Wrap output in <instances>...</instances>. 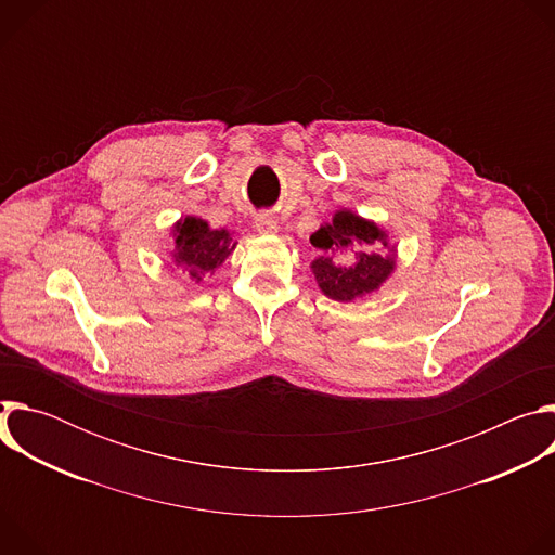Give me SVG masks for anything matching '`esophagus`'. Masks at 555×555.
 <instances>
[{"instance_id":"34e87169","label":"esophagus","mask_w":555,"mask_h":555,"mask_svg":"<svg viewBox=\"0 0 555 555\" xmlns=\"http://www.w3.org/2000/svg\"><path fill=\"white\" fill-rule=\"evenodd\" d=\"M255 228H257L261 234H274V232L279 230L276 219H274L270 212H261V215H257V219H255Z\"/></svg>"}]
</instances>
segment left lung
Returning <instances> with one entry per match:
<instances>
[{
	"instance_id": "left-lung-1",
	"label": "left lung",
	"mask_w": 555,
	"mask_h": 555,
	"mask_svg": "<svg viewBox=\"0 0 555 555\" xmlns=\"http://www.w3.org/2000/svg\"><path fill=\"white\" fill-rule=\"evenodd\" d=\"M386 232L371 219L356 215L349 208L334 212L330 223L315 230L309 242L315 248L311 272L321 292L338 302H353L371 292H377L395 272L398 248L388 246ZM377 241L385 250L373 254L370 246ZM351 256V264H340L337 259Z\"/></svg>"
}]
</instances>
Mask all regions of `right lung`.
Returning a JSON list of instances; mask_svg holds the SVG:
<instances>
[{
    "instance_id": "1",
    "label": "right lung",
    "mask_w": 555,
    "mask_h": 555,
    "mask_svg": "<svg viewBox=\"0 0 555 555\" xmlns=\"http://www.w3.org/2000/svg\"><path fill=\"white\" fill-rule=\"evenodd\" d=\"M173 250L171 261L191 281L199 283L204 274H212L236 248L230 230L210 228L206 219L186 215L178 219L171 228Z\"/></svg>"
}]
</instances>
